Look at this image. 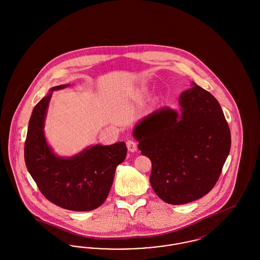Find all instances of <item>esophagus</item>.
Instances as JSON below:
<instances>
[{
    "label": "esophagus",
    "mask_w": 260,
    "mask_h": 260,
    "mask_svg": "<svg viewBox=\"0 0 260 260\" xmlns=\"http://www.w3.org/2000/svg\"><path fill=\"white\" fill-rule=\"evenodd\" d=\"M126 147H127L129 152H136L137 150V143L135 140L129 139V140L126 141Z\"/></svg>",
    "instance_id": "1"
}]
</instances>
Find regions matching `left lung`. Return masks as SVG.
Listing matches in <instances>:
<instances>
[{
    "instance_id": "obj_1",
    "label": "left lung",
    "mask_w": 260,
    "mask_h": 260,
    "mask_svg": "<svg viewBox=\"0 0 260 260\" xmlns=\"http://www.w3.org/2000/svg\"><path fill=\"white\" fill-rule=\"evenodd\" d=\"M179 95L180 115L169 107L149 114L134 129L152 162L150 183L164 202L183 205L216 184L231 147V134L215 98L199 87Z\"/></svg>"
}]
</instances>
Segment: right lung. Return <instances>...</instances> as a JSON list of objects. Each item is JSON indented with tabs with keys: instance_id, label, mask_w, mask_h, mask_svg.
I'll return each instance as SVG.
<instances>
[{
	"instance_id": "add662e5",
	"label": "right lung",
	"mask_w": 260,
	"mask_h": 260,
	"mask_svg": "<svg viewBox=\"0 0 260 260\" xmlns=\"http://www.w3.org/2000/svg\"><path fill=\"white\" fill-rule=\"evenodd\" d=\"M65 87H52L51 92ZM51 92L39 101L29 121L24 145L27 170L41 193L52 204L65 210H94L110 192L116 168L126 156L125 143L94 145L69 159L56 157L43 131Z\"/></svg>"
}]
</instances>
